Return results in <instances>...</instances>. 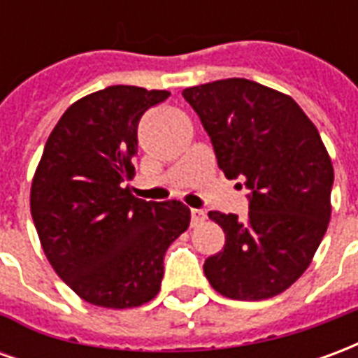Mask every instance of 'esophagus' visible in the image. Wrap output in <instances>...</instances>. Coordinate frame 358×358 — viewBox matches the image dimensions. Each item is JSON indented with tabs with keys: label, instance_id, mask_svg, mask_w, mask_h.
<instances>
[{
	"label": "esophagus",
	"instance_id": "obj_1",
	"mask_svg": "<svg viewBox=\"0 0 358 358\" xmlns=\"http://www.w3.org/2000/svg\"><path fill=\"white\" fill-rule=\"evenodd\" d=\"M205 218H207V215L201 209H192V226L201 224Z\"/></svg>",
	"mask_w": 358,
	"mask_h": 358
}]
</instances>
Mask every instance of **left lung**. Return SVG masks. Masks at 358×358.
<instances>
[{"instance_id":"left-lung-1","label":"left lung","mask_w":358,"mask_h":358,"mask_svg":"<svg viewBox=\"0 0 358 358\" xmlns=\"http://www.w3.org/2000/svg\"><path fill=\"white\" fill-rule=\"evenodd\" d=\"M182 95L220 171L249 189L245 220L209 213L226 243L205 261V276L230 299L274 297L307 270L330 222L334 166L320 134L289 95L253 80L226 78Z\"/></svg>"}]
</instances>
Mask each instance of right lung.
<instances>
[{
  "instance_id": "right-lung-1",
  "label": "right lung",
  "mask_w": 358,
  "mask_h": 358,
  "mask_svg": "<svg viewBox=\"0 0 358 358\" xmlns=\"http://www.w3.org/2000/svg\"><path fill=\"white\" fill-rule=\"evenodd\" d=\"M166 90L109 86L73 103L45 141L30 189L43 253L76 295L140 307L161 289L166 249L189 226L184 203L143 201L134 176L141 115Z\"/></svg>"
}]
</instances>
